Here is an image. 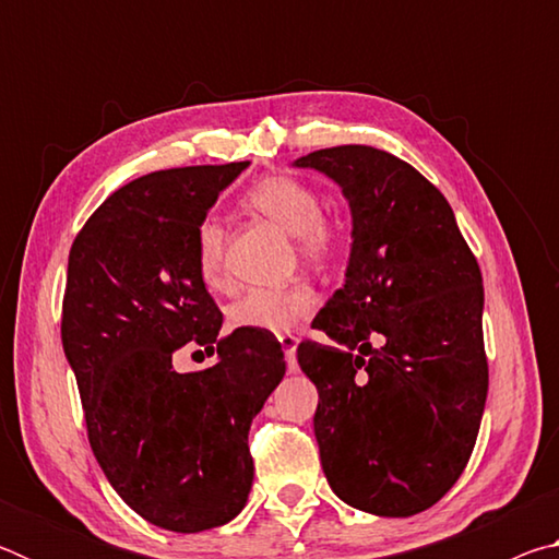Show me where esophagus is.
<instances>
[{
	"label": "esophagus",
	"mask_w": 559,
	"mask_h": 559,
	"mask_svg": "<svg viewBox=\"0 0 559 559\" xmlns=\"http://www.w3.org/2000/svg\"><path fill=\"white\" fill-rule=\"evenodd\" d=\"M278 343H281V347H283V355H286L288 372H296V370H298V359H296L298 337H296V335H281Z\"/></svg>",
	"instance_id": "1"
}]
</instances>
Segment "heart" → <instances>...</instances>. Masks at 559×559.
<instances>
[{
	"mask_svg": "<svg viewBox=\"0 0 559 559\" xmlns=\"http://www.w3.org/2000/svg\"><path fill=\"white\" fill-rule=\"evenodd\" d=\"M243 204L266 216L283 231L296 236L300 253L310 261H328L340 246V229L320 214V197L302 179L288 175H271L259 179L243 197ZM224 226L206 216L197 229L194 257L197 271L210 288L226 281L224 269ZM313 293L306 286L290 288H251L241 293L229 306V323L234 328L257 333L283 335L298 325L313 310Z\"/></svg>",
	"mask_w": 559,
	"mask_h": 559,
	"instance_id": "1",
	"label": "heart"
}]
</instances>
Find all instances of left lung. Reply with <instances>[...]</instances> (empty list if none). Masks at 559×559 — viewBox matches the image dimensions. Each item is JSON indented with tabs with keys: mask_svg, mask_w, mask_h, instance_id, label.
<instances>
[{
	"mask_svg": "<svg viewBox=\"0 0 559 559\" xmlns=\"http://www.w3.org/2000/svg\"><path fill=\"white\" fill-rule=\"evenodd\" d=\"M343 189L353 243L343 288L300 343L318 386L313 429L330 488L372 515L409 518L456 484L488 394L484 278L443 194L384 150L298 157Z\"/></svg>",
	"mask_w": 559,
	"mask_h": 559,
	"instance_id": "8db88e82",
	"label": "left lung"
}]
</instances>
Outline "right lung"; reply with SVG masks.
<instances>
[{"label":"right lung","mask_w":559,"mask_h":559,"mask_svg":"<svg viewBox=\"0 0 559 559\" xmlns=\"http://www.w3.org/2000/svg\"><path fill=\"white\" fill-rule=\"evenodd\" d=\"M249 163L132 179L75 236L61 343L103 473L147 523L200 533L241 513L253 480L249 429L286 374L281 343L234 330L197 271V229ZM187 342L216 354L179 376ZM202 353V349H200Z\"/></svg>","instance_id":"1"}]
</instances>
